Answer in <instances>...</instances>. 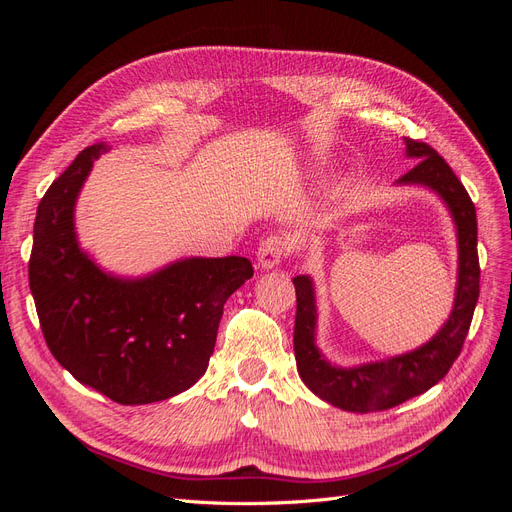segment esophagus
I'll list each match as a JSON object with an SVG mask.
<instances>
[{
    "label": "esophagus",
    "mask_w": 512,
    "mask_h": 512,
    "mask_svg": "<svg viewBox=\"0 0 512 512\" xmlns=\"http://www.w3.org/2000/svg\"><path fill=\"white\" fill-rule=\"evenodd\" d=\"M288 254H290V239L282 235H271L258 247V254H256L258 267L265 271L275 269L282 262V258Z\"/></svg>",
    "instance_id": "1"
}]
</instances>
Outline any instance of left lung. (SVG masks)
I'll return each mask as SVG.
<instances>
[{
	"label": "left lung",
	"mask_w": 512,
	"mask_h": 512,
	"mask_svg": "<svg viewBox=\"0 0 512 512\" xmlns=\"http://www.w3.org/2000/svg\"><path fill=\"white\" fill-rule=\"evenodd\" d=\"M406 156L416 166L397 179V185H423L436 192L457 230V286L453 309L440 331L429 342L410 352L352 367L331 363L316 346V290L309 275L292 280L297 290L294 318V359L299 376L314 395L346 412H378L429 391L438 384L461 352L478 301V252H476V209L457 175L429 145L404 138Z\"/></svg>",
	"instance_id": "1"
}]
</instances>
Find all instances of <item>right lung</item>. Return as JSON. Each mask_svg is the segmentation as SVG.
<instances>
[{"label": "right lung", "mask_w": 512, "mask_h": 512, "mask_svg": "<svg viewBox=\"0 0 512 512\" xmlns=\"http://www.w3.org/2000/svg\"><path fill=\"white\" fill-rule=\"evenodd\" d=\"M106 151L83 149L40 200L29 288L59 365L121 406H143L205 374L224 303L254 269L243 256H192L143 277L104 271L76 237L74 209Z\"/></svg>", "instance_id": "add662e5"}]
</instances>
